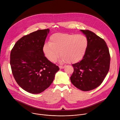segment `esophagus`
Wrapping results in <instances>:
<instances>
[{"instance_id": "34e87169", "label": "esophagus", "mask_w": 120, "mask_h": 120, "mask_svg": "<svg viewBox=\"0 0 120 120\" xmlns=\"http://www.w3.org/2000/svg\"><path fill=\"white\" fill-rule=\"evenodd\" d=\"M59 67L60 68V69H63V68H64V66H59Z\"/></svg>"}]
</instances>
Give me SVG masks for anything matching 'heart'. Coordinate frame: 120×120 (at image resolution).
<instances>
[{
    "label": "heart",
    "mask_w": 120,
    "mask_h": 120,
    "mask_svg": "<svg viewBox=\"0 0 120 120\" xmlns=\"http://www.w3.org/2000/svg\"><path fill=\"white\" fill-rule=\"evenodd\" d=\"M87 45V39L83 35L56 33L50 37L49 43L45 44L43 50L51 62L56 61L60 52L61 62L75 63L82 58Z\"/></svg>",
    "instance_id": "1"
}]
</instances>
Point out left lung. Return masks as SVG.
I'll use <instances>...</instances> for the list:
<instances>
[{
    "instance_id": "obj_1",
    "label": "left lung",
    "mask_w": 120,
    "mask_h": 120,
    "mask_svg": "<svg viewBox=\"0 0 120 120\" xmlns=\"http://www.w3.org/2000/svg\"><path fill=\"white\" fill-rule=\"evenodd\" d=\"M86 36L88 45L81 61L73 64L70 77L73 84L83 91L93 90L103 82L110 64L109 50L105 41L88 30H81Z\"/></svg>"
}]
</instances>
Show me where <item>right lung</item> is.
Instances as JSON below:
<instances>
[{"instance_id": "obj_1", "label": "right lung", "mask_w": 120, "mask_h": 120, "mask_svg": "<svg viewBox=\"0 0 120 120\" xmlns=\"http://www.w3.org/2000/svg\"><path fill=\"white\" fill-rule=\"evenodd\" d=\"M49 29L38 30L16 42L11 50L10 64L13 76L26 91L37 94L52 83L59 68L45 56L43 46Z\"/></svg>"}]
</instances>
